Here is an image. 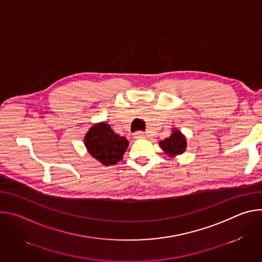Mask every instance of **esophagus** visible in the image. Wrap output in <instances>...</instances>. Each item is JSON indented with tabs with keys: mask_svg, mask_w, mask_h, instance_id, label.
<instances>
[{
	"mask_svg": "<svg viewBox=\"0 0 262 262\" xmlns=\"http://www.w3.org/2000/svg\"><path fill=\"white\" fill-rule=\"evenodd\" d=\"M134 137H135L136 139H141V138H144V137H145V134H144L143 132L139 130V132H136V133L134 134Z\"/></svg>",
	"mask_w": 262,
	"mask_h": 262,
	"instance_id": "esophagus-1",
	"label": "esophagus"
}]
</instances>
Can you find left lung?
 <instances>
[{"instance_id":"left-lung-1","label":"left lung","mask_w":262,"mask_h":262,"mask_svg":"<svg viewBox=\"0 0 262 262\" xmlns=\"http://www.w3.org/2000/svg\"><path fill=\"white\" fill-rule=\"evenodd\" d=\"M160 146L170 157H172L174 155H181L185 151L186 142L184 136L179 130H174L169 138L160 142Z\"/></svg>"}]
</instances>
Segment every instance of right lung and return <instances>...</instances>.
Returning a JSON list of instances; mask_svg holds the SVG:
<instances>
[{
  "mask_svg": "<svg viewBox=\"0 0 262 262\" xmlns=\"http://www.w3.org/2000/svg\"><path fill=\"white\" fill-rule=\"evenodd\" d=\"M89 154L104 166L115 165L122 160L128 141L115 134L105 122L93 125L85 137Z\"/></svg>",
  "mask_w": 262,
  "mask_h": 262,
  "instance_id": "right-lung-1",
  "label": "right lung"
}]
</instances>
